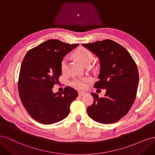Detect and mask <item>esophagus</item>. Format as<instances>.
Returning a JSON list of instances; mask_svg holds the SVG:
<instances>
[{
  "mask_svg": "<svg viewBox=\"0 0 155 155\" xmlns=\"http://www.w3.org/2000/svg\"><path fill=\"white\" fill-rule=\"evenodd\" d=\"M86 94V93H84V92H78V95L80 97H83Z\"/></svg>",
  "mask_w": 155,
  "mask_h": 155,
  "instance_id": "1",
  "label": "esophagus"
}]
</instances>
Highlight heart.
Here are the masks:
<instances>
[{
	"label": "heart",
	"mask_w": 155,
	"mask_h": 155,
	"mask_svg": "<svg viewBox=\"0 0 155 155\" xmlns=\"http://www.w3.org/2000/svg\"><path fill=\"white\" fill-rule=\"evenodd\" d=\"M74 56L84 65L90 64L93 58V56L91 51L88 50L87 48L83 47L79 48L77 49L76 51L74 52ZM68 61V59L67 57H63L61 60L60 67H61V70L62 73H66L67 71ZM89 81V79L88 78L77 77L74 78L71 81V84L74 87L84 90V89H86L87 88Z\"/></svg>",
	"instance_id": "1"
}]
</instances>
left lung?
Wrapping results in <instances>:
<instances>
[{"label":"left lung","mask_w":155,"mask_h":155,"mask_svg":"<svg viewBox=\"0 0 155 155\" xmlns=\"http://www.w3.org/2000/svg\"><path fill=\"white\" fill-rule=\"evenodd\" d=\"M82 45L101 63L99 80L94 87L106 89L103 97L91 93L94 101L87 109L88 115L98 123H115L126 115L135 101L139 82L137 64L126 48L111 40Z\"/></svg>","instance_id":"left-lung-1"}]
</instances>
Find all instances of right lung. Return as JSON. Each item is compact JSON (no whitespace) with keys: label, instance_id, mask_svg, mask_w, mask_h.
<instances>
[{"label":"right lung","instance_id":"obj_1","mask_svg":"<svg viewBox=\"0 0 155 155\" xmlns=\"http://www.w3.org/2000/svg\"><path fill=\"white\" fill-rule=\"evenodd\" d=\"M78 45L49 40L29 49L23 59L18 81L19 97L29 115L39 123L52 124L66 118L78 97L75 89L69 86L61 93L52 90L62 74V58Z\"/></svg>","mask_w":155,"mask_h":155}]
</instances>
